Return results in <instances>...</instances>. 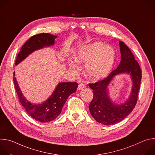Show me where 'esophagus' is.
<instances>
[{
	"label": "esophagus",
	"instance_id": "obj_1",
	"mask_svg": "<svg viewBox=\"0 0 155 155\" xmlns=\"http://www.w3.org/2000/svg\"><path fill=\"white\" fill-rule=\"evenodd\" d=\"M86 87V85L84 84H83V83H80L79 84V85H78V90H81V89H83V88H84V87Z\"/></svg>",
	"mask_w": 155,
	"mask_h": 155
}]
</instances>
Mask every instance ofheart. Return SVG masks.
<instances>
[{
  "instance_id": "obj_1",
  "label": "heart",
  "mask_w": 155,
  "mask_h": 155,
  "mask_svg": "<svg viewBox=\"0 0 155 155\" xmlns=\"http://www.w3.org/2000/svg\"><path fill=\"white\" fill-rule=\"evenodd\" d=\"M116 58L115 49L101 41H96L80 48L76 59L69 61L70 68L75 72L80 70L78 62L86 63L87 76L93 80L105 78L111 72Z\"/></svg>"
}]
</instances>
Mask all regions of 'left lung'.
<instances>
[{"mask_svg": "<svg viewBox=\"0 0 155 155\" xmlns=\"http://www.w3.org/2000/svg\"><path fill=\"white\" fill-rule=\"evenodd\" d=\"M119 44L121 59L118 68L104 80L89 84L93 90V99L89 105L90 114L97 122L107 126L120 122L133 110L137 101L142 78L141 69L133 54L123 41H119ZM124 73L131 75V92L125 103L115 104L107 94V87L115 76Z\"/></svg>", "mask_w": 155, "mask_h": 155, "instance_id": "left-lung-1", "label": "left lung"}]
</instances>
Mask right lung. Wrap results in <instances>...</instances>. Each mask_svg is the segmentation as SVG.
Instances as JSON below:
<instances>
[{
    "label": "right lung",
    "instance_id": "obj_1",
    "mask_svg": "<svg viewBox=\"0 0 155 155\" xmlns=\"http://www.w3.org/2000/svg\"><path fill=\"white\" fill-rule=\"evenodd\" d=\"M56 35L47 33L38 34L31 37L21 47L15 64L18 65L32 52L53 45ZM13 72L15 87L21 104L26 110L28 114L36 121L46 123L55 119L61 112L62 108L68 97L75 93L77 89V82L59 83L56 87L51 96L41 104H34L28 101L22 93Z\"/></svg>",
    "mask_w": 155,
    "mask_h": 155
}]
</instances>
